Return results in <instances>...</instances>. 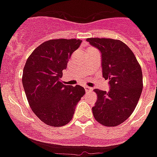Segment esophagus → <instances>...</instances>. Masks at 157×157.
<instances>
[{
	"instance_id": "1",
	"label": "esophagus",
	"mask_w": 157,
	"mask_h": 157,
	"mask_svg": "<svg viewBox=\"0 0 157 157\" xmlns=\"http://www.w3.org/2000/svg\"><path fill=\"white\" fill-rule=\"evenodd\" d=\"M85 90H86V92H91V91L93 90V88H91V87H89V86H86L85 87Z\"/></svg>"
}]
</instances>
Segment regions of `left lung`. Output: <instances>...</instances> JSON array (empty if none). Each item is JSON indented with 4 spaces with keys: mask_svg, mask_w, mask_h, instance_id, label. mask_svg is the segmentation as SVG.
<instances>
[{
    "mask_svg": "<svg viewBox=\"0 0 157 157\" xmlns=\"http://www.w3.org/2000/svg\"><path fill=\"white\" fill-rule=\"evenodd\" d=\"M102 54L103 76L109 80V92L95 89L98 95L92 107L94 119L113 127L126 121L135 109L143 90V73L133 51L120 40L87 38Z\"/></svg>",
    "mask_w": 157,
    "mask_h": 157,
    "instance_id": "1",
    "label": "left lung"
}]
</instances>
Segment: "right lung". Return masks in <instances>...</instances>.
Returning a JSON list of instances; mask_svg holds the SVG:
<instances>
[{"mask_svg":"<svg viewBox=\"0 0 157 157\" xmlns=\"http://www.w3.org/2000/svg\"><path fill=\"white\" fill-rule=\"evenodd\" d=\"M81 43L76 39H52L36 47L23 68V86L31 109L45 124L63 126L86 94L81 86L63 85L60 78L68 59Z\"/></svg>","mask_w":157,"mask_h":157,"instance_id":"obj_1","label":"right lung"}]
</instances>
